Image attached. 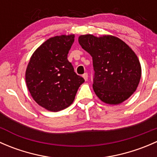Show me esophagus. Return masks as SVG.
<instances>
[{
	"label": "esophagus",
	"instance_id": "obj_1",
	"mask_svg": "<svg viewBox=\"0 0 157 157\" xmlns=\"http://www.w3.org/2000/svg\"><path fill=\"white\" fill-rule=\"evenodd\" d=\"M83 77L84 78V80L86 81V80H88V74H87V73H85V74H83Z\"/></svg>",
	"mask_w": 157,
	"mask_h": 157
}]
</instances>
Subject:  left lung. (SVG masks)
Wrapping results in <instances>:
<instances>
[{"mask_svg":"<svg viewBox=\"0 0 157 157\" xmlns=\"http://www.w3.org/2000/svg\"><path fill=\"white\" fill-rule=\"evenodd\" d=\"M78 42L93 57V88L108 104L117 105L128 99L137 89L141 67L137 55L126 43L112 36H80Z\"/></svg>","mask_w":157,"mask_h":157,"instance_id":"left-lung-1","label":"left lung"}]
</instances>
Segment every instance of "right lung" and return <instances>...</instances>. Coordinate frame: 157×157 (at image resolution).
<instances>
[{
    "label": "right lung",
    "instance_id": "add662e5",
    "mask_svg": "<svg viewBox=\"0 0 157 157\" xmlns=\"http://www.w3.org/2000/svg\"><path fill=\"white\" fill-rule=\"evenodd\" d=\"M74 42V35L51 38L29 60L26 71L28 90L33 99L47 110L58 112L71 105L84 82L67 60Z\"/></svg>",
    "mask_w": 157,
    "mask_h": 157
}]
</instances>
